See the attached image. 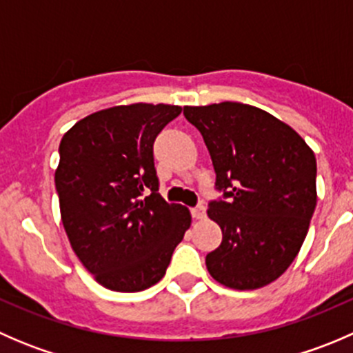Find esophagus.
Listing matches in <instances>:
<instances>
[{"instance_id": "1", "label": "esophagus", "mask_w": 353, "mask_h": 353, "mask_svg": "<svg viewBox=\"0 0 353 353\" xmlns=\"http://www.w3.org/2000/svg\"><path fill=\"white\" fill-rule=\"evenodd\" d=\"M191 215H193L194 219H196V220L205 219V215H206V208H205V206H203V205L194 206V208H191Z\"/></svg>"}]
</instances>
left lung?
<instances>
[{
    "label": "left lung",
    "mask_w": 353,
    "mask_h": 353,
    "mask_svg": "<svg viewBox=\"0 0 353 353\" xmlns=\"http://www.w3.org/2000/svg\"><path fill=\"white\" fill-rule=\"evenodd\" d=\"M184 116L205 140L222 193L208 203L222 244L206 254V268L236 290L268 285L307 236L318 199L316 157L290 126L252 105H186Z\"/></svg>",
    "instance_id": "left-lung-1"
}]
</instances>
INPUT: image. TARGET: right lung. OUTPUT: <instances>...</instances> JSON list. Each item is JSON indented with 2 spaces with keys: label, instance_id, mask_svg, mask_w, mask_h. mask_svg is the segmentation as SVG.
<instances>
[{
  "label": "right lung",
  "instance_id": "obj_1",
  "mask_svg": "<svg viewBox=\"0 0 353 353\" xmlns=\"http://www.w3.org/2000/svg\"><path fill=\"white\" fill-rule=\"evenodd\" d=\"M179 105L131 104L90 114L59 143L56 191L74 254L101 285H155L191 225L159 193L154 143Z\"/></svg>",
  "mask_w": 353,
  "mask_h": 353
}]
</instances>
